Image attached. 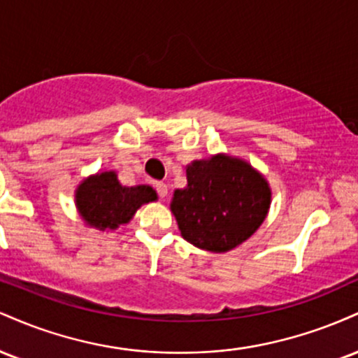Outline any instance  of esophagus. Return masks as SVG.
Returning <instances> with one entry per match:
<instances>
[{"label": "esophagus", "instance_id": "34e87169", "mask_svg": "<svg viewBox=\"0 0 358 358\" xmlns=\"http://www.w3.org/2000/svg\"><path fill=\"white\" fill-rule=\"evenodd\" d=\"M155 188H156V192H158V195L162 196V199H165V196L168 195V187L163 182H155Z\"/></svg>", "mask_w": 358, "mask_h": 358}]
</instances>
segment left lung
<instances>
[{"label":"left lung","instance_id":"obj_1","mask_svg":"<svg viewBox=\"0 0 358 358\" xmlns=\"http://www.w3.org/2000/svg\"><path fill=\"white\" fill-rule=\"evenodd\" d=\"M269 205L264 176L244 159L220 153L187 166V187L175 190L170 207L185 241L227 252L261 227Z\"/></svg>","mask_w":358,"mask_h":358}]
</instances>
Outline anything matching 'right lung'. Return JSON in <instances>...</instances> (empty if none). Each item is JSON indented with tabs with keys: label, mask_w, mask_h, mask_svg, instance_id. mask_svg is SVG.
<instances>
[{
	"label": "right lung",
	"mask_w": 358,
	"mask_h": 358,
	"mask_svg": "<svg viewBox=\"0 0 358 358\" xmlns=\"http://www.w3.org/2000/svg\"><path fill=\"white\" fill-rule=\"evenodd\" d=\"M158 199L150 185L122 187L116 171H102L85 178L76 190L82 220L97 231H116L133 219L143 203Z\"/></svg>",
	"instance_id": "1"
}]
</instances>
